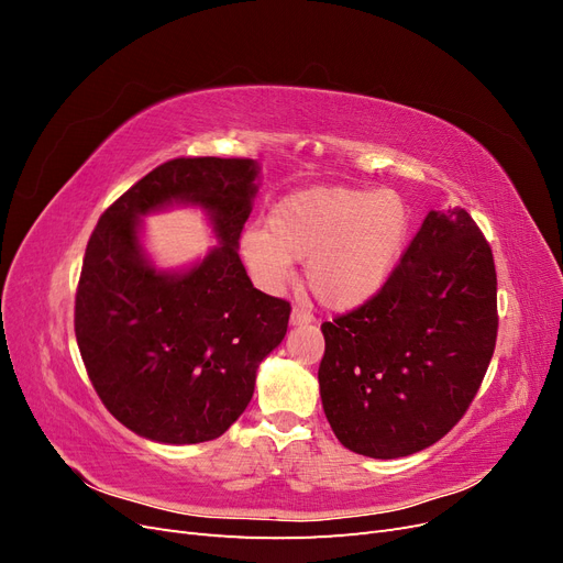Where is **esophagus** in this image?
I'll list each match as a JSON object with an SVG mask.
<instances>
[{
  "label": "esophagus",
  "mask_w": 563,
  "mask_h": 563,
  "mask_svg": "<svg viewBox=\"0 0 563 563\" xmlns=\"http://www.w3.org/2000/svg\"><path fill=\"white\" fill-rule=\"evenodd\" d=\"M312 321V314L302 308V305H294L291 310V323L296 327V323H310Z\"/></svg>",
  "instance_id": "obj_1"
}]
</instances>
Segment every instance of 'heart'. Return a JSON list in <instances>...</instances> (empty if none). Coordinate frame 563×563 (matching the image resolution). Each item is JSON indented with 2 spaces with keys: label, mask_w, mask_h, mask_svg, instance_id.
<instances>
[{
  "label": "heart",
  "mask_w": 563,
  "mask_h": 563,
  "mask_svg": "<svg viewBox=\"0 0 563 563\" xmlns=\"http://www.w3.org/2000/svg\"><path fill=\"white\" fill-rule=\"evenodd\" d=\"M408 230L411 209L399 192L319 185L277 201L267 230L244 232L242 253L267 286L288 279L291 261H308L310 294L331 310H354L385 286Z\"/></svg>",
  "instance_id": "obj_1"
}]
</instances>
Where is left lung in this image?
I'll list each match as a JSON object with an SVG mask.
<instances>
[{
    "instance_id": "left-lung-1",
    "label": "left lung",
    "mask_w": 563,
    "mask_h": 563,
    "mask_svg": "<svg viewBox=\"0 0 563 563\" xmlns=\"http://www.w3.org/2000/svg\"><path fill=\"white\" fill-rule=\"evenodd\" d=\"M321 333V404L340 444L383 460L432 446L467 413L496 350L484 232L463 209L430 211L380 291Z\"/></svg>"
}]
</instances>
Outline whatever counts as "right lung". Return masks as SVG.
<instances>
[{"label":"right lung","instance_id":"1","mask_svg":"<svg viewBox=\"0 0 563 563\" xmlns=\"http://www.w3.org/2000/svg\"><path fill=\"white\" fill-rule=\"evenodd\" d=\"M255 176L244 157L168 159L91 232L75 335L96 395L135 434L162 444L220 437L249 406L255 368L282 343L291 305L253 288L236 253ZM172 200L207 208L221 240L185 276L150 268L137 244V216Z\"/></svg>","mask_w":563,"mask_h":563}]
</instances>
